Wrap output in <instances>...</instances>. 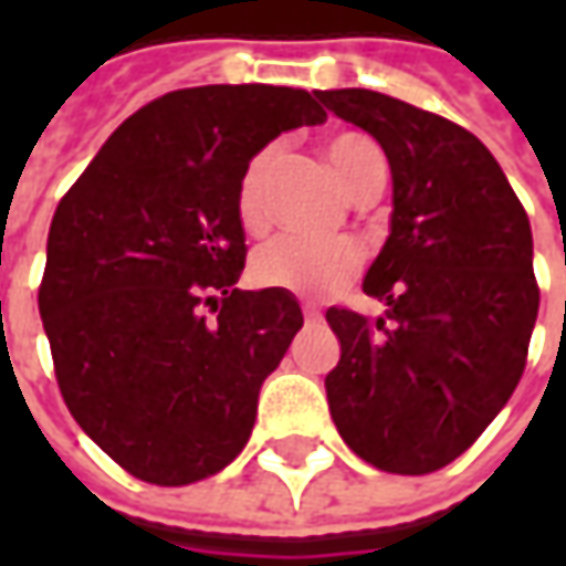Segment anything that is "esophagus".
<instances>
[{"instance_id":"esophagus-1","label":"esophagus","mask_w":566,"mask_h":566,"mask_svg":"<svg viewBox=\"0 0 566 566\" xmlns=\"http://www.w3.org/2000/svg\"><path fill=\"white\" fill-rule=\"evenodd\" d=\"M302 315H305V321H321V312H317L315 305H305V308H302Z\"/></svg>"}]
</instances>
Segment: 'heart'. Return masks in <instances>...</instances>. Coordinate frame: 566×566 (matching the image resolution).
Segmentation results:
<instances>
[{"instance_id": "heart-1", "label": "heart", "mask_w": 566, "mask_h": 566, "mask_svg": "<svg viewBox=\"0 0 566 566\" xmlns=\"http://www.w3.org/2000/svg\"><path fill=\"white\" fill-rule=\"evenodd\" d=\"M327 164L334 169L343 191L353 198L368 182L384 179V154L361 132H339L324 144ZM276 150H258L245 166L235 188V213L245 232H261L268 227V182H271ZM361 254L353 242H308L298 235H280L251 254V283L264 290H283L293 295H327L339 290L359 271Z\"/></svg>"}]
</instances>
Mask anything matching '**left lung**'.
I'll list each match as a JSON object with an SVG mask.
<instances>
[{"instance_id":"left-lung-1","label":"left lung","mask_w":566,"mask_h":566,"mask_svg":"<svg viewBox=\"0 0 566 566\" xmlns=\"http://www.w3.org/2000/svg\"><path fill=\"white\" fill-rule=\"evenodd\" d=\"M368 132L394 179L390 235L361 290L368 321L327 308L339 339L324 378L339 438L365 463L424 475L453 463L504 409L538 315L533 229L472 132L378 91H317Z\"/></svg>"}]
</instances>
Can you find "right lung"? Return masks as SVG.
<instances>
[{"label": "right lung", "mask_w": 566, "mask_h": 566, "mask_svg": "<svg viewBox=\"0 0 566 566\" xmlns=\"http://www.w3.org/2000/svg\"><path fill=\"white\" fill-rule=\"evenodd\" d=\"M324 119L295 87L172 91L122 122L55 207L36 302L59 390L135 479L191 485L249 444L302 308L235 286V188L276 135Z\"/></svg>", "instance_id": "add662e5"}]
</instances>
